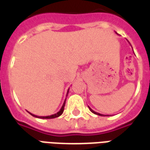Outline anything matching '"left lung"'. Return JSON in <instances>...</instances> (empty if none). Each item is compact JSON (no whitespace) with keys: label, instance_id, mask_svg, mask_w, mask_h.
<instances>
[{"label":"left lung","instance_id":"8db88e82","mask_svg":"<svg viewBox=\"0 0 150 150\" xmlns=\"http://www.w3.org/2000/svg\"><path fill=\"white\" fill-rule=\"evenodd\" d=\"M128 42H129V41H128ZM88 108H89V109H90V111H91L92 113H94V114H96V115H98V116H104V115H103V114H100V113H98V112H96L93 111L92 109H91V108L89 107V106H88Z\"/></svg>","mask_w":150,"mask_h":150}]
</instances>
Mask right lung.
Segmentation results:
<instances>
[{"label": "right lung", "mask_w": 150, "mask_h": 150, "mask_svg": "<svg viewBox=\"0 0 150 150\" xmlns=\"http://www.w3.org/2000/svg\"><path fill=\"white\" fill-rule=\"evenodd\" d=\"M69 92V89L68 91H67V94H68ZM65 103H66V100H64V103L62 104V108H61V109L57 113H54V114H53V115H50V116H36V115H34V114H32L30 113V115H32L34 117H38V118H41V119H53V118H56V117H59V116H61L63 112V111H64V107H65Z\"/></svg>", "instance_id": "add662e5"}]
</instances>
